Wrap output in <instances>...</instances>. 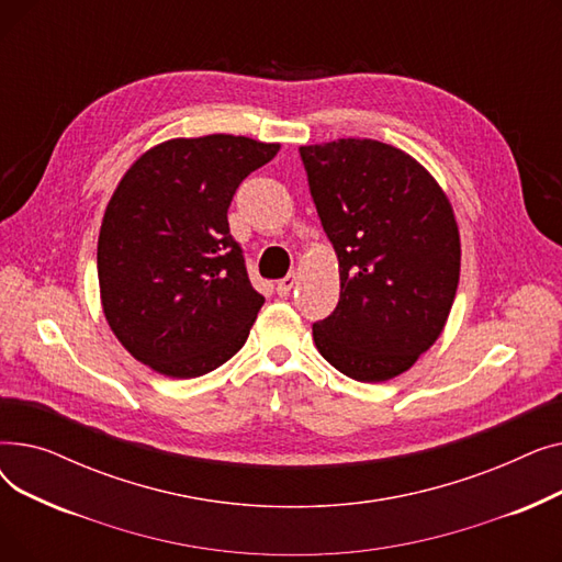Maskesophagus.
Returning <instances> with one entry per match:
<instances>
[{
  "instance_id": "obj_1",
  "label": "esophagus",
  "mask_w": 562,
  "mask_h": 562,
  "mask_svg": "<svg viewBox=\"0 0 562 562\" xmlns=\"http://www.w3.org/2000/svg\"><path fill=\"white\" fill-rule=\"evenodd\" d=\"M293 286H296V276L289 273V276L282 278V280L278 282V286H276V289H278V296H289Z\"/></svg>"
}]
</instances>
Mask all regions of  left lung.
I'll return each mask as SVG.
<instances>
[{
  "label": "left lung",
  "mask_w": 562,
  "mask_h": 562,
  "mask_svg": "<svg viewBox=\"0 0 562 562\" xmlns=\"http://www.w3.org/2000/svg\"><path fill=\"white\" fill-rule=\"evenodd\" d=\"M323 229L339 259V303L312 326L318 352L360 382L396 378L445 330L460 234L432 175L371 138L303 145Z\"/></svg>",
  "instance_id": "obj_1"
}]
</instances>
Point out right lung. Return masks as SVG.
I'll use <instances>...</instances> for the list:
<instances>
[{
	"instance_id": "1",
	"label": "right lung",
	"mask_w": 562,
	"mask_h": 562,
	"mask_svg": "<svg viewBox=\"0 0 562 562\" xmlns=\"http://www.w3.org/2000/svg\"><path fill=\"white\" fill-rule=\"evenodd\" d=\"M278 143L210 134L147 150L113 191L98 239L104 316L132 356L198 378L239 350L263 296L229 234V202Z\"/></svg>"
}]
</instances>
